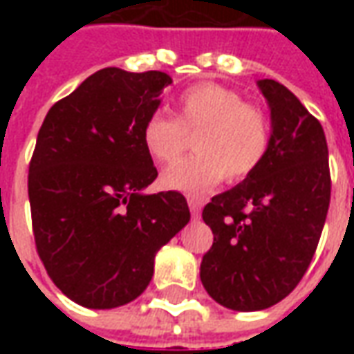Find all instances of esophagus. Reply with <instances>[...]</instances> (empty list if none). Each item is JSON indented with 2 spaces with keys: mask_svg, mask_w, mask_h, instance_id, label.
I'll use <instances>...</instances> for the list:
<instances>
[{
  "mask_svg": "<svg viewBox=\"0 0 354 354\" xmlns=\"http://www.w3.org/2000/svg\"><path fill=\"white\" fill-rule=\"evenodd\" d=\"M187 205H189V210H192V216L197 220L201 216V201L197 199H189L187 201Z\"/></svg>",
  "mask_w": 354,
  "mask_h": 354,
  "instance_id": "1",
  "label": "esophagus"
}]
</instances>
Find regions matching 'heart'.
<instances>
[{
  "instance_id": "obj_1",
  "label": "heart",
  "mask_w": 354,
  "mask_h": 354,
  "mask_svg": "<svg viewBox=\"0 0 354 354\" xmlns=\"http://www.w3.org/2000/svg\"><path fill=\"white\" fill-rule=\"evenodd\" d=\"M187 134H197V153L162 170L161 185L193 199L205 197L223 178L241 182L250 176L266 159L271 140L266 113L218 83L185 88L174 104V119L153 113L142 127L144 147L159 162L176 159Z\"/></svg>"
}]
</instances>
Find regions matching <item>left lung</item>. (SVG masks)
<instances>
[{"instance_id": "obj_1", "label": "left lung", "mask_w": 354, "mask_h": 354, "mask_svg": "<svg viewBox=\"0 0 354 354\" xmlns=\"http://www.w3.org/2000/svg\"><path fill=\"white\" fill-rule=\"evenodd\" d=\"M271 109L263 162L212 197L203 220L214 233L201 261L210 297L233 311H260L296 288L311 263L330 207L326 136L279 81H258Z\"/></svg>"}]
</instances>
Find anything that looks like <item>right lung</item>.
I'll return each instance as SVG.
<instances>
[{
    "label": "right lung",
    "mask_w": 354,
    "mask_h": 354,
    "mask_svg": "<svg viewBox=\"0 0 354 354\" xmlns=\"http://www.w3.org/2000/svg\"><path fill=\"white\" fill-rule=\"evenodd\" d=\"M172 80L104 68L43 121L28 174L37 254L75 304L113 309L153 277L155 254L189 222L182 193H142L157 178L142 127Z\"/></svg>",
    "instance_id": "add662e5"
}]
</instances>
